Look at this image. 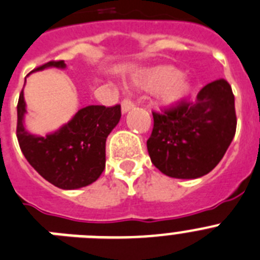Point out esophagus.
Here are the masks:
<instances>
[{"label":"esophagus","mask_w":260,"mask_h":260,"mask_svg":"<svg viewBox=\"0 0 260 260\" xmlns=\"http://www.w3.org/2000/svg\"><path fill=\"white\" fill-rule=\"evenodd\" d=\"M133 107H135V103H133L131 99H123V102H121V111H123V114H125V112H128L129 110H132Z\"/></svg>","instance_id":"34e87169"}]
</instances>
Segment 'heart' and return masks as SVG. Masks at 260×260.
Returning <instances> with one entry per match:
<instances>
[{
  "label": "heart",
  "mask_w": 260,
  "mask_h": 260,
  "mask_svg": "<svg viewBox=\"0 0 260 260\" xmlns=\"http://www.w3.org/2000/svg\"><path fill=\"white\" fill-rule=\"evenodd\" d=\"M137 85L146 90H157L158 101L171 106L186 98L191 89L189 80L174 67H157L137 77Z\"/></svg>",
  "instance_id": "heart-1"
}]
</instances>
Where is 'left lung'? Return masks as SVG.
Wrapping results in <instances>:
<instances>
[{"mask_svg": "<svg viewBox=\"0 0 260 260\" xmlns=\"http://www.w3.org/2000/svg\"><path fill=\"white\" fill-rule=\"evenodd\" d=\"M152 114L149 155L155 168L171 178L195 179L208 174L236 135L234 95L224 78L205 85L195 102H180Z\"/></svg>", "mask_w": 260, "mask_h": 260, "instance_id": "left-lung-1", "label": "left lung"}]
</instances>
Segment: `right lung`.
I'll return each instance as SVG.
<instances>
[{
  "instance_id": "right-lung-1",
  "label": "right lung",
  "mask_w": 260,
  "mask_h": 260,
  "mask_svg": "<svg viewBox=\"0 0 260 260\" xmlns=\"http://www.w3.org/2000/svg\"><path fill=\"white\" fill-rule=\"evenodd\" d=\"M65 68L62 60L44 68ZM26 103L23 90L17 106V139L28 164L46 180L62 189H76L95 182L106 166V140L121 116L120 105L87 106L57 132L34 136L23 127Z\"/></svg>"
}]
</instances>
